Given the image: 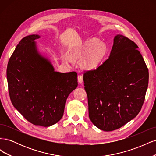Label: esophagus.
<instances>
[{
	"instance_id": "1",
	"label": "esophagus",
	"mask_w": 156,
	"mask_h": 156,
	"mask_svg": "<svg viewBox=\"0 0 156 156\" xmlns=\"http://www.w3.org/2000/svg\"><path fill=\"white\" fill-rule=\"evenodd\" d=\"M77 79H78V83L79 84H82L83 83V76H81V75H79L78 77H77Z\"/></svg>"
}]
</instances>
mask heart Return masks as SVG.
<instances>
[{"label": "heart", "mask_w": 156, "mask_h": 156, "mask_svg": "<svg viewBox=\"0 0 156 156\" xmlns=\"http://www.w3.org/2000/svg\"><path fill=\"white\" fill-rule=\"evenodd\" d=\"M108 48L103 42H99L96 39H90L75 47L71 52V56L68 54L62 55V59L68 64L72 62V58L80 59L81 66L85 69H93L99 66L106 58Z\"/></svg>", "instance_id": "1"}]
</instances>
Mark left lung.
<instances>
[{"mask_svg":"<svg viewBox=\"0 0 156 156\" xmlns=\"http://www.w3.org/2000/svg\"><path fill=\"white\" fill-rule=\"evenodd\" d=\"M138 48L117 34L108 58L83 74L89 118L101 130L120 128L136 116L143 105L149 74Z\"/></svg>","mask_w":156,"mask_h":156,"instance_id":"8db88e82","label":"left lung"}]
</instances>
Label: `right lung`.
<instances>
[{
    "label": "right lung",
    "instance_id": "obj_1",
    "mask_svg": "<svg viewBox=\"0 0 156 156\" xmlns=\"http://www.w3.org/2000/svg\"><path fill=\"white\" fill-rule=\"evenodd\" d=\"M38 34L29 35L9 60L6 76L13 105L28 121L49 127L62 119L69 94L77 88L76 72H55L51 60L37 49Z\"/></svg>",
    "mask_w": 156,
    "mask_h": 156
}]
</instances>
